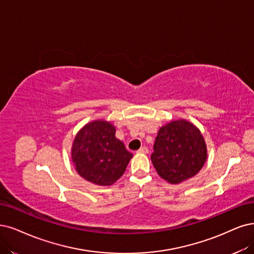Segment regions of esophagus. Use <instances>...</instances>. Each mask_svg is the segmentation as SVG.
<instances>
[{
    "label": "esophagus",
    "mask_w": 254,
    "mask_h": 254,
    "mask_svg": "<svg viewBox=\"0 0 254 254\" xmlns=\"http://www.w3.org/2000/svg\"><path fill=\"white\" fill-rule=\"evenodd\" d=\"M137 153H139V154H147L148 153V148L146 146H142L141 148L138 149Z\"/></svg>",
    "instance_id": "34e87169"
}]
</instances>
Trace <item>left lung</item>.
Here are the masks:
<instances>
[{"label":"left lung","mask_w":254,"mask_h":254,"mask_svg":"<svg viewBox=\"0 0 254 254\" xmlns=\"http://www.w3.org/2000/svg\"><path fill=\"white\" fill-rule=\"evenodd\" d=\"M151 159L162 179L180 184L202 170L207 146L201 130L190 121L172 120L159 128Z\"/></svg>","instance_id":"8db88e82"}]
</instances>
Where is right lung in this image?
Listing matches in <instances>:
<instances>
[{"label":"right lung","mask_w":254,"mask_h":254,"mask_svg":"<svg viewBox=\"0 0 254 254\" xmlns=\"http://www.w3.org/2000/svg\"><path fill=\"white\" fill-rule=\"evenodd\" d=\"M115 133V126L103 119L93 120L78 130L72 143L71 158L84 180L110 186L125 174L133 154L127 151Z\"/></svg>","instance_id":"obj_1"}]
</instances>
